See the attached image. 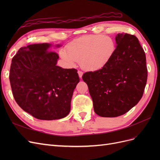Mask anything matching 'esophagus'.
<instances>
[{"mask_svg":"<svg viewBox=\"0 0 160 160\" xmlns=\"http://www.w3.org/2000/svg\"><path fill=\"white\" fill-rule=\"evenodd\" d=\"M78 74H79V77H80V78H81L82 75H83V72H82L81 71H78Z\"/></svg>","mask_w":160,"mask_h":160,"instance_id":"obj_1","label":"esophagus"}]
</instances>
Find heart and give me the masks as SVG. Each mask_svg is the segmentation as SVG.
Listing matches in <instances>:
<instances>
[{"instance_id": "obj_1", "label": "heart", "mask_w": 160, "mask_h": 160, "mask_svg": "<svg viewBox=\"0 0 160 160\" xmlns=\"http://www.w3.org/2000/svg\"><path fill=\"white\" fill-rule=\"evenodd\" d=\"M115 51V42L111 37L91 35L71 42L67 47V52L61 51L60 55L69 66H74L77 61H80L84 69L95 71L109 64Z\"/></svg>"}]
</instances>
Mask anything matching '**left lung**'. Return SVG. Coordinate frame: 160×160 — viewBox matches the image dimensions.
Instances as JSON below:
<instances>
[{
    "instance_id": "left-lung-1",
    "label": "left lung",
    "mask_w": 160,
    "mask_h": 160,
    "mask_svg": "<svg viewBox=\"0 0 160 160\" xmlns=\"http://www.w3.org/2000/svg\"><path fill=\"white\" fill-rule=\"evenodd\" d=\"M115 41L116 51L109 64L82 76L95 113L101 117L115 118L127 113L141 99L147 83L146 55L138 38L119 33Z\"/></svg>"
}]
</instances>
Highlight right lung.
<instances>
[{"label": "right lung", "mask_w": 160, "mask_h": 160, "mask_svg": "<svg viewBox=\"0 0 160 160\" xmlns=\"http://www.w3.org/2000/svg\"><path fill=\"white\" fill-rule=\"evenodd\" d=\"M49 43L22 47L12 59L9 79L17 104L41 120L63 118L71 110L79 77L75 69L57 66L59 55ZM59 47V45H57Z\"/></svg>", "instance_id": "obj_1"}]
</instances>
